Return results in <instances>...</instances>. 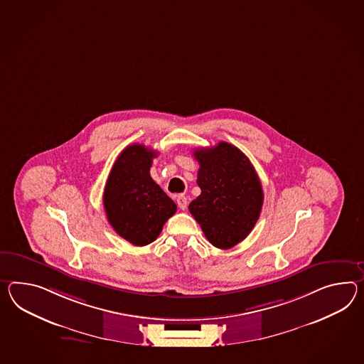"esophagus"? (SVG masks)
<instances>
[{"instance_id": "obj_1", "label": "esophagus", "mask_w": 364, "mask_h": 364, "mask_svg": "<svg viewBox=\"0 0 364 364\" xmlns=\"http://www.w3.org/2000/svg\"><path fill=\"white\" fill-rule=\"evenodd\" d=\"M176 203H178V206L180 208V209H181V210H186V205H188V200H186V196H178V198H176Z\"/></svg>"}]
</instances>
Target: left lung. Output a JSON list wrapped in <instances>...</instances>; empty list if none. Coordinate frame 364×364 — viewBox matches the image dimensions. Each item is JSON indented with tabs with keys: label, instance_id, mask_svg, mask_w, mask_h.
<instances>
[{
	"label": "left lung",
	"instance_id": "obj_1",
	"mask_svg": "<svg viewBox=\"0 0 364 364\" xmlns=\"http://www.w3.org/2000/svg\"><path fill=\"white\" fill-rule=\"evenodd\" d=\"M201 195L189 212L214 247L228 250L254 229L263 205V189L247 156L230 143L196 149Z\"/></svg>",
	"mask_w": 364,
	"mask_h": 364
}]
</instances>
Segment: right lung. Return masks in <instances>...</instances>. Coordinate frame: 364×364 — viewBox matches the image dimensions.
<instances>
[{
  "mask_svg": "<svg viewBox=\"0 0 364 364\" xmlns=\"http://www.w3.org/2000/svg\"><path fill=\"white\" fill-rule=\"evenodd\" d=\"M156 152L143 144L127 146L118 156L104 191L107 221L134 246L159 237L163 225L176 213V204L150 175Z\"/></svg>",
  "mask_w": 364,
  "mask_h": 364,
  "instance_id": "right-lung-1",
  "label": "right lung"
}]
</instances>
